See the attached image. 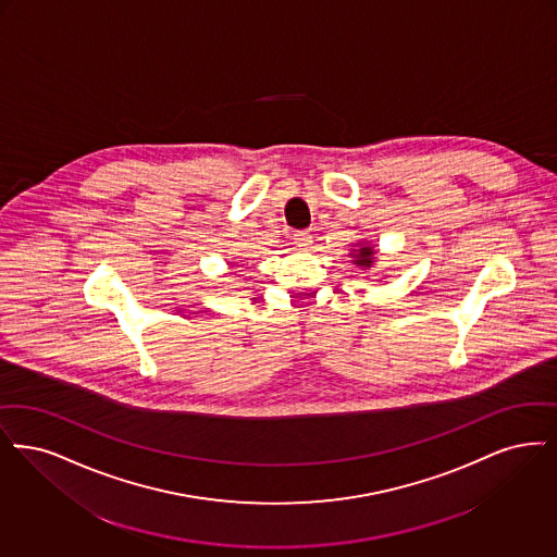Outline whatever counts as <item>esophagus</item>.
<instances>
[{
    "instance_id": "obj_1",
    "label": "esophagus",
    "mask_w": 557,
    "mask_h": 557,
    "mask_svg": "<svg viewBox=\"0 0 557 557\" xmlns=\"http://www.w3.org/2000/svg\"><path fill=\"white\" fill-rule=\"evenodd\" d=\"M293 242H295L297 247L306 249V247L312 245V235H310V231H295V233H293Z\"/></svg>"
}]
</instances>
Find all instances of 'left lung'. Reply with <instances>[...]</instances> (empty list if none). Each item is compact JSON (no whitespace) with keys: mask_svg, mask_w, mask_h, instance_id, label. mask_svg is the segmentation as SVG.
Wrapping results in <instances>:
<instances>
[{"mask_svg":"<svg viewBox=\"0 0 557 557\" xmlns=\"http://www.w3.org/2000/svg\"><path fill=\"white\" fill-rule=\"evenodd\" d=\"M372 256H374V249L372 247H360V249H356V264H360L363 268L372 267Z\"/></svg>","mask_w":557,"mask_h":557,"instance_id":"obj_1","label":"left lung"}]
</instances>
